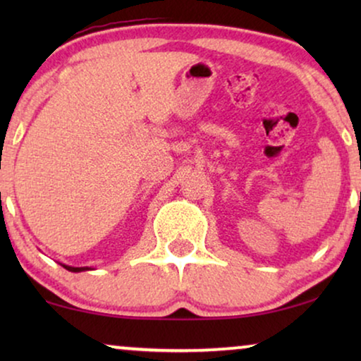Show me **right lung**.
Returning a JSON list of instances; mask_svg holds the SVG:
<instances>
[{
	"mask_svg": "<svg viewBox=\"0 0 361 361\" xmlns=\"http://www.w3.org/2000/svg\"><path fill=\"white\" fill-rule=\"evenodd\" d=\"M62 266L67 271H72V273H80V271H85L87 269V268H73V266H66V264H62Z\"/></svg>",
	"mask_w": 361,
	"mask_h": 361,
	"instance_id": "1",
	"label": "right lung"
}]
</instances>
